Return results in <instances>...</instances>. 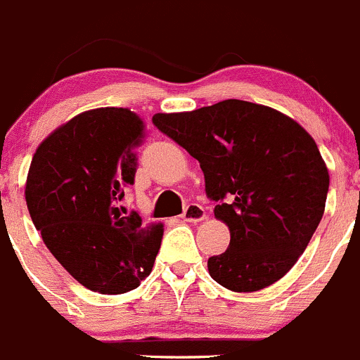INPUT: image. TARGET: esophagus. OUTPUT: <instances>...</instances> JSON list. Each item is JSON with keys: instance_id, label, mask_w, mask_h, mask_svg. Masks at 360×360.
I'll list each match as a JSON object with an SVG mask.
<instances>
[{"instance_id": "obj_1", "label": "esophagus", "mask_w": 360, "mask_h": 360, "mask_svg": "<svg viewBox=\"0 0 360 360\" xmlns=\"http://www.w3.org/2000/svg\"><path fill=\"white\" fill-rule=\"evenodd\" d=\"M181 218H183L184 221H193V224H197V221H202L204 218H206V211H204V207L199 206V204H188L184 213L181 214Z\"/></svg>"}]
</instances>
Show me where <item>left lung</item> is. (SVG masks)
Returning a JSON list of instances; mask_svg holds the SVG:
<instances>
[{
    "label": "left lung",
    "instance_id": "obj_1",
    "mask_svg": "<svg viewBox=\"0 0 360 360\" xmlns=\"http://www.w3.org/2000/svg\"><path fill=\"white\" fill-rule=\"evenodd\" d=\"M153 122L199 160L214 218L229 227V248L207 259L211 277L236 293L284 277L327 200L330 177L311 134L270 106L240 99L156 113Z\"/></svg>",
    "mask_w": 360,
    "mask_h": 360
}]
</instances>
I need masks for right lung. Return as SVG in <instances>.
I'll list each match as a JSON object with an SVG mask.
<instances>
[{
    "instance_id": "1",
    "label": "right lung",
    "mask_w": 360,
    "mask_h": 360,
    "mask_svg": "<svg viewBox=\"0 0 360 360\" xmlns=\"http://www.w3.org/2000/svg\"><path fill=\"white\" fill-rule=\"evenodd\" d=\"M146 124L127 108L72 117L40 142L26 177L33 226L79 284L103 295L140 286L153 271L163 224L120 206L133 184Z\"/></svg>"
}]
</instances>
